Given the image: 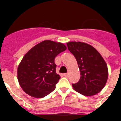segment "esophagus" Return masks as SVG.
<instances>
[{
    "instance_id": "obj_1",
    "label": "esophagus",
    "mask_w": 121,
    "mask_h": 121,
    "mask_svg": "<svg viewBox=\"0 0 121 121\" xmlns=\"http://www.w3.org/2000/svg\"><path fill=\"white\" fill-rule=\"evenodd\" d=\"M69 75V74L68 73H65L64 74H63V76H65V77H67Z\"/></svg>"
}]
</instances>
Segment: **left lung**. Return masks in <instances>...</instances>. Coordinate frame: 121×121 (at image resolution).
<instances>
[{"label":"left lung","mask_w":121,"mask_h":121,"mask_svg":"<svg viewBox=\"0 0 121 121\" xmlns=\"http://www.w3.org/2000/svg\"><path fill=\"white\" fill-rule=\"evenodd\" d=\"M69 50L76 58L80 79L72 84L73 89L85 96H93L102 91L108 78L106 61L96 48L83 42L67 43Z\"/></svg>","instance_id":"8db88e82"}]
</instances>
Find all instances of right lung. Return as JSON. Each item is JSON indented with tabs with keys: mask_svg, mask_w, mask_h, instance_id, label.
<instances>
[{
	"mask_svg": "<svg viewBox=\"0 0 121 121\" xmlns=\"http://www.w3.org/2000/svg\"><path fill=\"white\" fill-rule=\"evenodd\" d=\"M66 49L62 43L45 40L28 51L17 68L18 82L26 93L43 98L54 90L60 78L54 59Z\"/></svg>",
	"mask_w": 121,
	"mask_h": 121,
	"instance_id": "add662e5",
	"label": "right lung"
}]
</instances>
